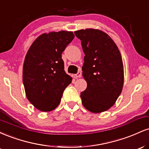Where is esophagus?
<instances>
[{
	"label": "esophagus",
	"mask_w": 149,
	"mask_h": 149,
	"mask_svg": "<svg viewBox=\"0 0 149 149\" xmlns=\"http://www.w3.org/2000/svg\"><path fill=\"white\" fill-rule=\"evenodd\" d=\"M81 76H82V73L80 72V71H78V72L76 74L73 75V77H74L75 78H80Z\"/></svg>",
	"instance_id": "34e87169"
}]
</instances>
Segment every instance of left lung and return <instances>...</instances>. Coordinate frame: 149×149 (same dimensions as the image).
Here are the masks:
<instances>
[{"label": "left lung", "instance_id": "left-lung-1", "mask_svg": "<svg viewBox=\"0 0 149 149\" xmlns=\"http://www.w3.org/2000/svg\"><path fill=\"white\" fill-rule=\"evenodd\" d=\"M85 53L82 67L87 88L80 94L82 104L90 112H104L116 103L122 92L124 71L122 57L111 38L102 31H76Z\"/></svg>", "mask_w": 149, "mask_h": 149}]
</instances>
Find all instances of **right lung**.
<instances>
[{
    "label": "right lung",
    "instance_id": "right-lung-1",
    "mask_svg": "<svg viewBox=\"0 0 149 149\" xmlns=\"http://www.w3.org/2000/svg\"><path fill=\"white\" fill-rule=\"evenodd\" d=\"M75 37L72 31H61L39 36L25 57L23 84L26 96L38 110H54L61 102L72 78L64 71L61 54Z\"/></svg>",
    "mask_w": 149,
    "mask_h": 149
}]
</instances>
